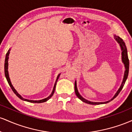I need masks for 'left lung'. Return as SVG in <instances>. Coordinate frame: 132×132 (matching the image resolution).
Here are the masks:
<instances>
[{
	"mask_svg": "<svg viewBox=\"0 0 132 132\" xmlns=\"http://www.w3.org/2000/svg\"><path fill=\"white\" fill-rule=\"evenodd\" d=\"M114 38L116 39V40L117 41L118 43L119 44L120 47L121 48V50H122V63H123L124 66H125V72H124V76H123V81H122V84H121V86H120L119 89H118V90L117 91V92L115 94V95H113V97L111 99L109 100L108 101H106V102H91V101H89L88 100L84 99V97L81 96V95L79 93V91L78 90V88H77V83H76V81H75V93L76 95H77V97L80 100H81L82 102L87 103V104H92V105H99V104H107V103L110 102L111 101H112L113 99H114L115 98L119 95V94L120 93V92L121 91L122 88H123L124 84H125V81H126L127 78H128V71H129V60H128V54H127V47L125 46V42H123V40H122V38H120L119 36H117L116 35H114Z\"/></svg>",
	"mask_w": 132,
	"mask_h": 132,
	"instance_id": "8db88e82",
	"label": "left lung"
}]
</instances>
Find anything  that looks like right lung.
<instances>
[{
  "label": "right lung",
  "instance_id": "add662e5",
  "mask_svg": "<svg viewBox=\"0 0 132 132\" xmlns=\"http://www.w3.org/2000/svg\"><path fill=\"white\" fill-rule=\"evenodd\" d=\"M10 48L9 50V51H7V54H6V56H5V64H4V69H5V78L7 79V81L8 82L9 86H10V87H11V89H12V90L14 92L16 96L20 98V99H22V101H27V102H31V103H42V102H46L48 100H49L51 97L53 96V95L54 92V90H55V88H56V82H57V79H58V78H60V76L61 75V73L59 74L58 75H57V78H56V80L55 81V83H54V87H53V91L51 92V94L50 95H49V96L48 97L45 98V99H42V100H39V101H33V100H28V99H24L23 97L21 96V95H20L19 93H18L17 91L15 90V89L13 87V86L12 84V82L11 81H10V78H9V71H8V65H9V63H8V61H9V54H10Z\"/></svg>",
  "mask_w": 132,
  "mask_h": 132
}]
</instances>
